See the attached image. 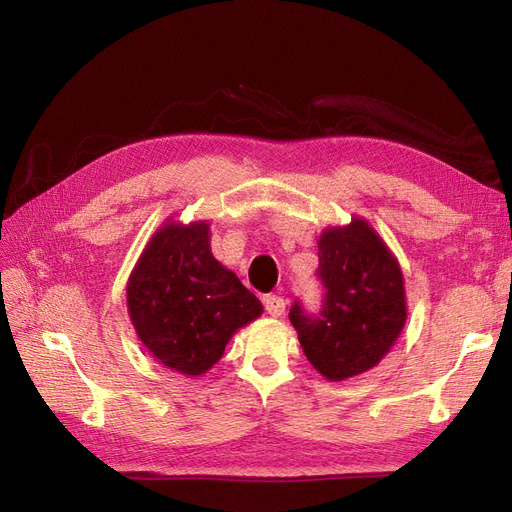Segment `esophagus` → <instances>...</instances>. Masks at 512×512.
<instances>
[{
  "label": "esophagus",
  "mask_w": 512,
  "mask_h": 512,
  "mask_svg": "<svg viewBox=\"0 0 512 512\" xmlns=\"http://www.w3.org/2000/svg\"><path fill=\"white\" fill-rule=\"evenodd\" d=\"M265 309H267V314L271 318H280V316H284L286 303H284L282 297H277V294H267V297H265Z\"/></svg>",
  "instance_id": "esophagus-1"
}]
</instances>
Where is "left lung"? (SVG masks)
<instances>
[{
	"label": "left lung",
	"mask_w": 512,
	"mask_h": 512,
	"mask_svg": "<svg viewBox=\"0 0 512 512\" xmlns=\"http://www.w3.org/2000/svg\"><path fill=\"white\" fill-rule=\"evenodd\" d=\"M318 260L324 309L309 318L294 303L290 322L318 374L342 382L374 369L395 346L408 320L406 282L391 247L359 215L320 232Z\"/></svg>",
	"instance_id": "obj_1"
}]
</instances>
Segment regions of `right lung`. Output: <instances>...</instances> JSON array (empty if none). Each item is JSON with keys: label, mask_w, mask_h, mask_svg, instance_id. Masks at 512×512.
Instances as JSON below:
<instances>
[{"label": "right lung", "mask_w": 512, "mask_h": 512, "mask_svg": "<svg viewBox=\"0 0 512 512\" xmlns=\"http://www.w3.org/2000/svg\"><path fill=\"white\" fill-rule=\"evenodd\" d=\"M126 301L141 344L185 378L207 374L230 337L262 314V303L213 256L207 220L166 218L136 260Z\"/></svg>", "instance_id": "right-lung-1"}]
</instances>
